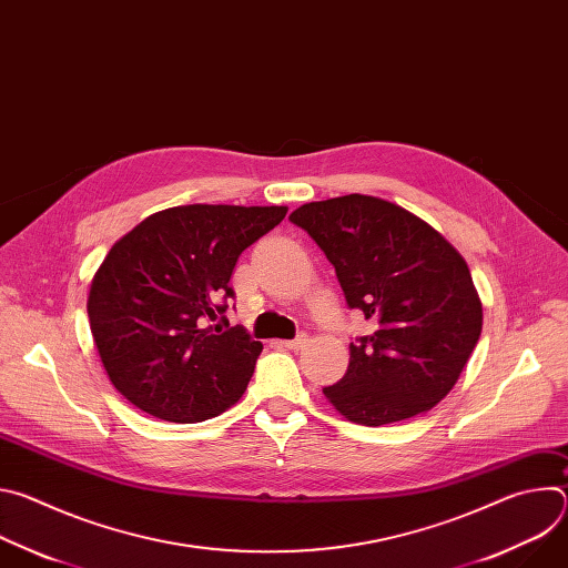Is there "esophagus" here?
<instances>
[{
  "instance_id": "esophagus-1",
  "label": "esophagus",
  "mask_w": 568,
  "mask_h": 568,
  "mask_svg": "<svg viewBox=\"0 0 568 568\" xmlns=\"http://www.w3.org/2000/svg\"><path fill=\"white\" fill-rule=\"evenodd\" d=\"M307 342V335H298V337H294V339H287V342H283V346L285 348H290V351H298V348H303V344Z\"/></svg>"
}]
</instances>
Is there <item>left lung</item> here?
Returning a JSON list of instances; mask_svg holds the SVG:
<instances>
[{
    "mask_svg": "<svg viewBox=\"0 0 568 568\" xmlns=\"http://www.w3.org/2000/svg\"><path fill=\"white\" fill-rule=\"evenodd\" d=\"M290 220L333 263L348 307L377 323L375 333L351 342L346 375L323 395L366 427L436 407L483 328L463 256L425 220L371 195L310 202Z\"/></svg>",
    "mask_w": 568,
    "mask_h": 568,
    "instance_id": "left-lung-1",
    "label": "left lung"
}]
</instances>
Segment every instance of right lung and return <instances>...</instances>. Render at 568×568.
<instances>
[{"mask_svg":"<svg viewBox=\"0 0 568 568\" xmlns=\"http://www.w3.org/2000/svg\"><path fill=\"white\" fill-rule=\"evenodd\" d=\"M285 213L175 206L145 217L110 250L90 287V328L110 382L136 409L202 423L242 397L263 344L242 326L229 328V281L240 254Z\"/></svg>","mask_w":568,"mask_h":568,"instance_id":"add662e5","label":"right lung"}]
</instances>
